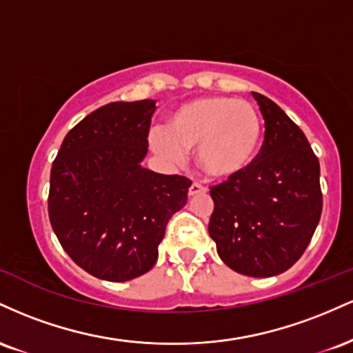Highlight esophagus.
Returning <instances> with one entry per match:
<instances>
[{"label": "esophagus", "mask_w": 353, "mask_h": 353, "mask_svg": "<svg viewBox=\"0 0 353 353\" xmlns=\"http://www.w3.org/2000/svg\"><path fill=\"white\" fill-rule=\"evenodd\" d=\"M205 189L204 185L201 184V182H192V184H190V188H189V196H197V194H204L205 192Z\"/></svg>", "instance_id": "obj_1"}]
</instances>
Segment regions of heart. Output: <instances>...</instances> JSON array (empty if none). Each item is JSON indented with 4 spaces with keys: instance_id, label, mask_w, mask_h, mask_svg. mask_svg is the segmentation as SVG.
<instances>
[{
    "instance_id": "b5f03b06",
    "label": "heart",
    "mask_w": 353,
    "mask_h": 353,
    "mask_svg": "<svg viewBox=\"0 0 353 353\" xmlns=\"http://www.w3.org/2000/svg\"><path fill=\"white\" fill-rule=\"evenodd\" d=\"M264 139V124L247 101L208 96L181 104L154 144L172 161H182L196 149L202 172L212 179L244 174L257 161Z\"/></svg>"
}]
</instances>
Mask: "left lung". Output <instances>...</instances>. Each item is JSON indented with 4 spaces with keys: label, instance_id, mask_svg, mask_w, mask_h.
<instances>
[{
    "label": "left lung",
    "instance_id": "obj_1",
    "mask_svg": "<svg viewBox=\"0 0 353 353\" xmlns=\"http://www.w3.org/2000/svg\"><path fill=\"white\" fill-rule=\"evenodd\" d=\"M265 121L257 161L210 188L209 236L225 265L249 277L285 272L309 245L322 214L320 165L297 124L252 92Z\"/></svg>",
    "mask_w": 353,
    "mask_h": 353
}]
</instances>
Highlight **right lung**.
<instances>
[{
  "label": "right lung",
  "mask_w": 353,
  "mask_h": 353,
  "mask_svg": "<svg viewBox=\"0 0 353 353\" xmlns=\"http://www.w3.org/2000/svg\"><path fill=\"white\" fill-rule=\"evenodd\" d=\"M152 99L109 103L68 132L51 168V228L81 269L109 282L151 270L165 225L188 202L190 181L141 165Z\"/></svg>",
  "instance_id": "right-lung-1"
}]
</instances>
